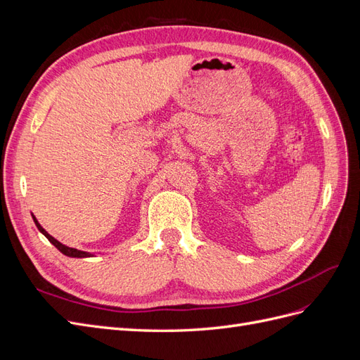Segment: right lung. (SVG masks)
<instances>
[{
    "mask_svg": "<svg viewBox=\"0 0 360 360\" xmlns=\"http://www.w3.org/2000/svg\"><path fill=\"white\" fill-rule=\"evenodd\" d=\"M32 219H34V224H36V226L39 228V231L45 236L48 240L56 246L60 252H63L64 255H68V257H73V258H85V257H91V254H89V252H84V250H79V249H75V248H69V246H66V245H63V243H60L57 238H53L51 234H48L45 230H43L41 228V225L37 222V219L34 217V214H32Z\"/></svg>",
    "mask_w": 360,
    "mask_h": 360,
    "instance_id": "add662e5",
    "label": "right lung"
}]
</instances>
